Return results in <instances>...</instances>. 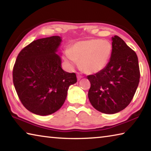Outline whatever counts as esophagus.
I'll return each mask as SVG.
<instances>
[{
  "instance_id": "esophagus-1",
  "label": "esophagus",
  "mask_w": 151,
  "mask_h": 151,
  "mask_svg": "<svg viewBox=\"0 0 151 151\" xmlns=\"http://www.w3.org/2000/svg\"><path fill=\"white\" fill-rule=\"evenodd\" d=\"M82 78H83V76L79 75V74L78 73L77 74V79H78V81H80Z\"/></svg>"
}]
</instances>
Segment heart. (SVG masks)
<instances>
[{
	"mask_svg": "<svg viewBox=\"0 0 151 151\" xmlns=\"http://www.w3.org/2000/svg\"><path fill=\"white\" fill-rule=\"evenodd\" d=\"M112 51L108 40L92 39L74 43L66 51L65 60L70 67L77 65L86 74H96L106 68Z\"/></svg>",
	"mask_w": 151,
	"mask_h": 151,
	"instance_id": "1",
	"label": "heart"
}]
</instances>
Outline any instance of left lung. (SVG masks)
<instances>
[{"label":"left lung","instance_id":"left-lung-1","mask_svg":"<svg viewBox=\"0 0 151 151\" xmlns=\"http://www.w3.org/2000/svg\"><path fill=\"white\" fill-rule=\"evenodd\" d=\"M112 51L106 68L88 75V99L94 109L114 114L131 103L139 86L140 71L137 55L118 36L112 37Z\"/></svg>","mask_w":151,"mask_h":151}]
</instances>
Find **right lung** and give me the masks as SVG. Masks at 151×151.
<instances>
[{"instance_id": "1", "label": "right lung", "mask_w": 151, "mask_h": 151, "mask_svg": "<svg viewBox=\"0 0 151 151\" xmlns=\"http://www.w3.org/2000/svg\"><path fill=\"white\" fill-rule=\"evenodd\" d=\"M62 42L58 36L32 41L20 51L12 77L18 96L27 110L40 116L57 111L65 103L68 89L76 83L75 73L61 66L57 54Z\"/></svg>"}]
</instances>
